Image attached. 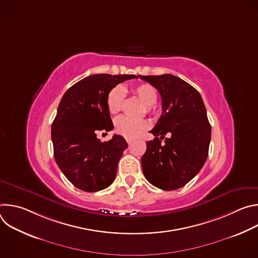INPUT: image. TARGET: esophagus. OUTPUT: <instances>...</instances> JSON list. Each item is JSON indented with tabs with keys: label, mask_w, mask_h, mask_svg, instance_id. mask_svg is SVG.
<instances>
[{
	"label": "esophagus",
	"mask_w": 258,
	"mask_h": 258,
	"mask_svg": "<svg viewBox=\"0 0 258 258\" xmlns=\"http://www.w3.org/2000/svg\"><path fill=\"white\" fill-rule=\"evenodd\" d=\"M126 142H127V144H131L132 143V139H126Z\"/></svg>",
	"instance_id": "esophagus-1"
}]
</instances>
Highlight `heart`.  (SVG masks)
<instances>
[{
  "instance_id": "heart-1",
  "label": "heart",
  "mask_w": 258,
  "mask_h": 258,
  "mask_svg": "<svg viewBox=\"0 0 258 258\" xmlns=\"http://www.w3.org/2000/svg\"><path fill=\"white\" fill-rule=\"evenodd\" d=\"M134 94L147 106V110H151L158 99L156 89L149 84H142L133 89ZM125 98L124 89L121 86L114 87L107 95V108L110 113L116 114L123 107ZM149 127V122L145 119H132L120 116L115 120V130L117 134L125 138H136Z\"/></svg>"
}]
</instances>
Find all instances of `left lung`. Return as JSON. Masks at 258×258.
<instances>
[{"label":"left lung","instance_id":"1","mask_svg":"<svg viewBox=\"0 0 258 258\" xmlns=\"http://www.w3.org/2000/svg\"><path fill=\"white\" fill-rule=\"evenodd\" d=\"M139 78L156 88L162 100V114L150 131L155 138L146 143L141 159L144 175L159 189H179L200 171L208 156L211 126L205 105L199 92L177 77ZM166 133L170 137L165 139Z\"/></svg>","mask_w":258,"mask_h":258}]
</instances>
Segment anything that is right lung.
<instances>
[{
    "label": "right lung",
    "instance_id": "right-lung-1",
    "mask_svg": "<svg viewBox=\"0 0 258 258\" xmlns=\"http://www.w3.org/2000/svg\"><path fill=\"white\" fill-rule=\"evenodd\" d=\"M134 75H94L69 88L63 95L52 123L54 158L67 179L80 190L97 192L113 182L118 161L127 144L114 135L101 142L98 131L110 132L113 123L107 95Z\"/></svg>",
    "mask_w": 258,
    "mask_h": 258
}]
</instances>
